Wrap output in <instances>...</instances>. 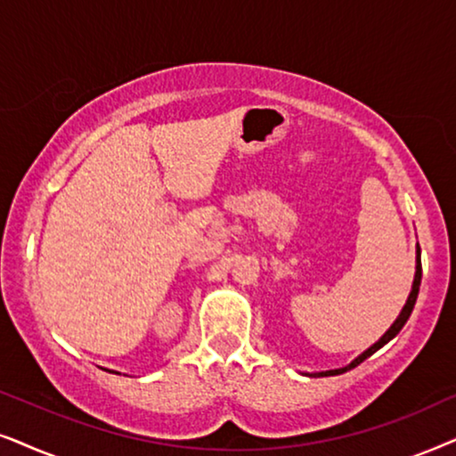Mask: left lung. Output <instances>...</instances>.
I'll list each match as a JSON object with an SVG mask.
<instances>
[{
    "mask_svg": "<svg viewBox=\"0 0 456 456\" xmlns=\"http://www.w3.org/2000/svg\"><path fill=\"white\" fill-rule=\"evenodd\" d=\"M419 285H421V248H419V244H417V266H415V281H412V289H411L409 298H406V305L403 306V311H400L398 319L394 321L390 330H387V331L384 333V336H381V338L378 339V342H375V344L371 346V348H367L365 352H362L361 356H356V359L352 361L348 367H342V369H331V371H321V373H313V375H319V378H327V375H339V373H344V371H350V369H354L356 365H361L362 361L369 359V356H371L373 352H378V350L381 348V346L390 342L392 338H396V336H398V331L403 330L406 321H409L411 313H412V308H415V302H417V296H419Z\"/></svg>",
    "mask_w": 456,
    "mask_h": 456,
    "instance_id": "left-lung-1",
    "label": "left lung"
}]
</instances>
